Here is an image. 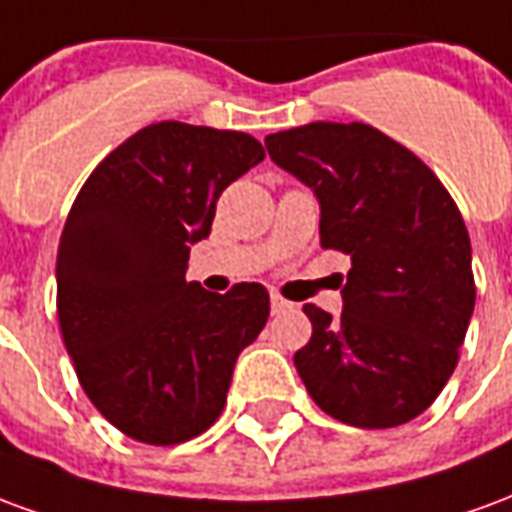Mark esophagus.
I'll use <instances>...</instances> for the list:
<instances>
[{"instance_id":"34e87169","label":"esophagus","mask_w":512,"mask_h":512,"mask_svg":"<svg viewBox=\"0 0 512 512\" xmlns=\"http://www.w3.org/2000/svg\"><path fill=\"white\" fill-rule=\"evenodd\" d=\"M285 310H290V301L282 299L279 293H271V312L277 315V312H285Z\"/></svg>"}]
</instances>
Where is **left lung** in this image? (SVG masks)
Listing matches in <instances>:
<instances>
[{
	"mask_svg": "<svg viewBox=\"0 0 512 512\" xmlns=\"http://www.w3.org/2000/svg\"><path fill=\"white\" fill-rule=\"evenodd\" d=\"M268 156L321 200V246L351 257L343 315L304 304L293 362L310 397L354 428H397L439 397L474 310L472 244L433 169L367 123L266 136Z\"/></svg>",
	"mask_w": 512,
	"mask_h": 512,
	"instance_id": "8db88e82",
	"label": "left lung"
}]
</instances>
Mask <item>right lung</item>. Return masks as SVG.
I'll list each match as a JSON object with an SVG mask.
<instances>
[{"label":"right lung","mask_w":512,"mask_h":512,"mask_svg":"<svg viewBox=\"0 0 512 512\" xmlns=\"http://www.w3.org/2000/svg\"><path fill=\"white\" fill-rule=\"evenodd\" d=\"M255 136L164 120L90 172L57 249V318L84 395L128 439L169 447L219 419L268 290L186 282L216 200L260 164Z\"/></svg>","instance_id":"1"}]
</instances>
